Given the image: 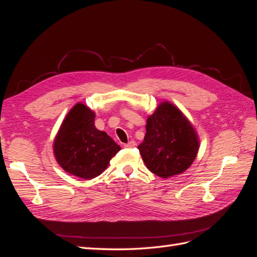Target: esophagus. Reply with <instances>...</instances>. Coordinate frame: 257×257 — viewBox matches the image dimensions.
<instances>
[{
    "label": "esophagus",
    "instance_id": "esophagus-1",
    "mask_svg": "<svg viewBox=\"0 0 257 257\" xmlns=\"http://www.w3.org/2000/svg\"><path fill=\"white\" fill-rule=\"evenodd\" d=\"M135 142L134 141H132V142H130V143H127V144H125L124 145V148H133V147H135Z\"/></svg>",
    "mask_w": 257,
    "mask_h": 257
}]
</instances>
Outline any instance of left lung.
<instances>
[{
    "label": "left lung",
    "mask_w": 257,
    "mask_h": 257,
    "mask_svg": "<svg viewBox=\"0 0 257 257\" xmlns=\"http://www.w3.org/2000/svg\"><path fill=\"white\" fill-rule=\"evenodd\" d=\"M198 149L191 121L173 103L163 100L148 116L144 142L138 146L147 168L161 178L180 175L193 164Z\"/></svg>",
    "instance_id": "obj_1"
}]
</instances>
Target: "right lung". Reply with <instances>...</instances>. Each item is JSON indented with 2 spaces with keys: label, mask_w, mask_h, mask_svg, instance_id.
Segmentation results:
<instances>
[{
  "label": "right lung",
  "mask_w": 257,
  "mask_h": 257,
  "mask_svg": "<svg viewBox=\"0 0 257 257\" xmlns=\"http://www.w3.org/2000/svg\"><path fill=\"white\" fill-rule=\"evenodd\" d=\"M95 112L77 103L62 122L53 141V155L67 174L85 180L102 174L121 149L94 124Z\"/></svg>",
  "instance_id": "obj_1"
}]
</instances>
